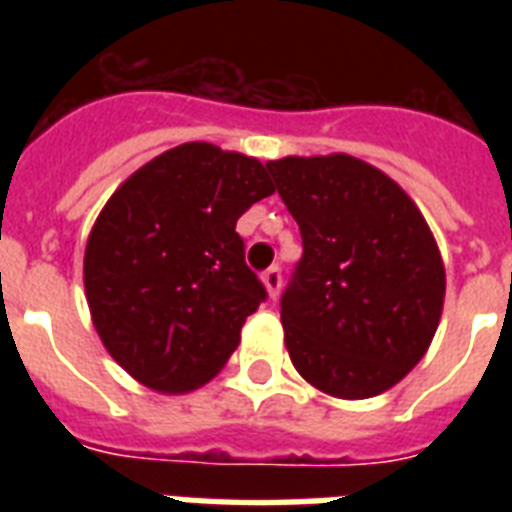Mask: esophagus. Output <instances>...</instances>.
Segmentation results:
<instances>
[{"instance_id":"obj_1","label":"esophagus","mask_w":512,"mask_h":512,"mask_svg":"<svg viewBox=\"0 0 512 512\" xmlns=\"http://www.w3.org/2000/svg\"><path fill=\"white\" fill-rule=\"evenodd\" d=\"M263 284H265V289H268V297H271V300H276V295H279V289H281L279 265H273V268H268V271L263 273Z\"/></svg>"}]
</instances>
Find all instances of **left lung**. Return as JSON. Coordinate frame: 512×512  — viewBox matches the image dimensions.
<instances>
[{"label": "left lung", "instance_id": "left-lung-1", "mask_svg": "<svg viewBox=\"0 0 512 512\" xmlns=\"http://www.w3.org/2000/svg\"><path fill=\"white\" fill-rule=\"evenodd\" d=\"M265 167L303 236L281 297L292 364L327 396H380L420 364L441 321L446 271L433 231L393 177L356 156Z\"/></svg>", "mask_w": 512, "mask_h": 512}]
</instances>
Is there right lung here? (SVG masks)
Masks as SVG:
<instances>
[{
	"instance_id": "1",
	"label": "right lung",
	"mask_w": 512,
	"mask_h": 512,
	"mask_svg": "<svg viewBox=\"0 0 512 512\" xmlns=\"http://www.w3.org/2000/svg\"><path fill=\"white\" fill-rule=\"evenodd\" d=\"M276 191L255 156L170 148L124 180L84 249L92 324L116 364L156 393H188L231 358L265 287L236 220Z\"/></svg>"
}]
</instances>
